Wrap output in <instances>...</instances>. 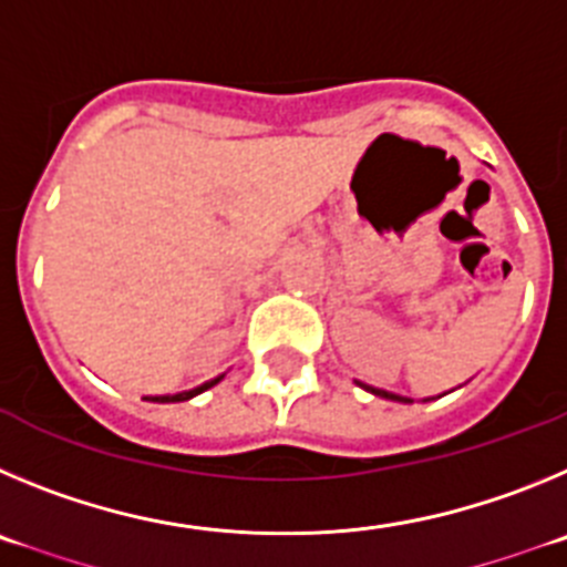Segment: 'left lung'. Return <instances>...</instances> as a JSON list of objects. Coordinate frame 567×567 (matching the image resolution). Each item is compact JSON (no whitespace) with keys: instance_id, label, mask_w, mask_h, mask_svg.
<instances>
[{"instance_id":"obj_1","label":"left lung","mask_w":567,"mask_h":567,"mask_svg":"<svg viewBox=\"0 0 567 567\" xmlns=\"http://www.w3.org/2000/svg\"><path fill=\"white\" fill-rule=\"evenodd\" d=\"M367 392H372V395H379V398H386V401H401V404H410V398L404 395H395V392H386V390H375V386H364Z\"/></svg>"}]
</instances>
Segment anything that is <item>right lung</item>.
Returning <instances> with one entry per match:
<instances>
[{"mask_svg": "<svg viewBox=\"0 0 567 567\" xmlns=\"http://www.w3.org/2000/svg\"><path fill=\"white\" fill-rule=\"evenodd\" d=\"M223 379H226V375H217V379L206 381V384L195 386V390L177 392V395H150V398H146V401H152V404H177V401H188V398H195V395H200V392L212 390V386H214V384H220Z\"/></svg>", "mask_w": 567, "mask_h": 567, "instance_id": "add662e5", "label": "right lung"}]
</instances>
